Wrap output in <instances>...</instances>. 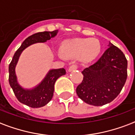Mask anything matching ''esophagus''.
Listing matches in <instances>:
<instances>
[{"label":"esophagus","instance_id":"1","mask_svg":"<svg viewBox=\"0 0 135 135\" xmlns=\"http://www.w3.org/2000/svg\"><path fill=\"white\" fill-rule=\"evenodd\" d=\"M78 69V66L76 64H74V65H71L69 68V71H75V70H76Z\"/></svg>","mask_w":135,"mask_h":135}]
</instances>
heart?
<instances>
[{
    "mask_svg": "<svg viewBox=\"0 0 135 135\" xmlns=\"http://www.w3.org/2000/svg\"><path fill=\"white\" fill-rule=\"evenodd\" d=\"M100 45L96 39H74L66 40L61 46V51L68 58H78L81 61H90L98 55Z\"/></svg>",
    "mask_w": 135,
    "mask_h": 135,
    "instance_id": "b5f03b06",
    "label": "heart"
}]
</instances>
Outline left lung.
<instances>
[{"label":"left lung","mask_w":135,"mask_h":135,"mask_svg":"<svg viewBox=\"0 0 135 135\" xmlns=\"http://www.w3.org/2000/svg\"><path fill=\"white\" fill-rule=\"evenodd\" d=\"M108 47L98 61L82 71L84 79L76 88L78 96L94 106L113 101L127 80V61L125 54L110 42Z\"/></svg>","instance_id":"8db88e82"}]
</instances>
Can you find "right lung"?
<instances>
[{"instance_id": "add662e5", "label": "right lung", "mask_w": 135, "mask_h": 135, "mask_svg": "<svg viewBox=\"0 0 135 135\" xmlns=\"http://www.w3.org/2000/svg\"><path fill=\"white\" fill-rule=\"evenodd\" d=\"M58 32V30L52 32L45 31L28 37L16 51L9 65V84L10 87L13 89L17 100L20 103L31 108H41L45 106L51 100L54 93V84L57 79L66 74V70L64 68L49 70L40 84L34 88L28 89L22 87L18 83L15 73V66L20 54L25 49L36 43L46 42L47 40L54 37Z\"/></svg>"}]
</instances>
